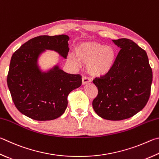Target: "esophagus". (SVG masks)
Listing matches in <instances>:
<instances>
[{"label": "esophagus", "mask_w": 159, "mask_h": 159, "mask_svg": "<svg viewBox=\"0 0 159 159\" xmlns=\"http://www.w3.org/2000/svg\"><path fill=\"white\" fill-rule=\"evenodd\" d=\"M91 81V80L87 76H83L82 78V84L85 85L86 83H88Z\"/></svg>", "instance_id": "34e87169"}]
</instances>
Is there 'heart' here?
Listing matches in <instances>:
<instances>
[{"label":"heart","instance_id":"heart-1","mask_svg":"<svg viewBox=\"0 0 159 159\" xmlns=\"http://www.w3.org/2000/svg\"><path fill=\"white\" fill-rule=\"evenodd\" d=\"M115 51L111 47L96 42H85L77 44L75 54L71 53L70 60L72 62L86 64L89 74L100 76L107 74L114 64Z\"/></svg>","mask_w":159,"mask_h":159}]
</instances>
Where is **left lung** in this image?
Segmentation results:
<instances>
[{
	"mask_svg": "<svg viewBox=\"0 0 159 159\" xmlns=\"http://www.w3.org/2000/svg\"><path fill=\"white\" fill-rule=\"evenodd\" d=\"M112 42L121 49L107 74L95 78L98 94L92 106L99 117L122 120L134 116L148 103L151 92L152 70L148 55L132 40Z\"/></svg>",
	"mask_w": 159,
	"mask_h": 159,
	"instance_id": "left-lung-1",
	"label": "left lung"
}]
</instances>
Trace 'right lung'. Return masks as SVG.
<instances>
[{
  "instance_id": "obj_1",
  "label": "right lung",
  "mask_w": 159,
  "mask_h": 159,
  "mask_svg": "<svg viewBox=\"0 0 159 159\" xmlns=\"http://www.w3.org/2000/svg\"><path fill=\"white\" fill-rule=\"evenodd\" d=\"M70 37L65 34L40 35L28 40L13 53L7 83L11 99L19 111L38 121L52 120L64 113L67 97L81 85L80 74H70L55 66L42 72L37 58L45 49L57 51L66 58Z\"/></svg>"
}]
</instances>
